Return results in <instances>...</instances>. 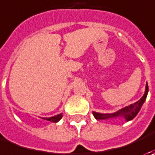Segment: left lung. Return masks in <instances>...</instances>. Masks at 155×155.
I'll list each match as a JSON object with an SVG mask.
<instances>
[{"label": "left lung", "instance_id": "obj_1", "mask_svg": "<svg viewBox=\"0 0 155 155\" xmlns=\"http://www.w3.org/2000/svg\"><path fill=\"white\" fill-rule=\"evenodd\" d=\"M147 92H148V86H147V83L146 90H145V93H144L143 97L136 103L130 104L129 106H127V107L118 110L115 113H112V114H101V113H97V112L93 111V116H95V118L97 120H105V119H110V118H115V117H123V118H125V120L127 122H128V121L134 119L136 115L138 114V112L140 111L142 104L146 100Z\"/></svg>", "mask_w": 155, "mask_h": 155}]
</instances>
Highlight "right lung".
I'll use <instances>...</instances> for the list:
<instances>
[{"instance_id": "1", "label": "right lung", "mask_w": 155, "mask_h": 155, "mask_svg": "<svg viewBox=\"0 0 155 155\" xmlns=\"http://www.w3.org/2000/svg\"><path fill=\"white\" fill-rule=\"evenodd\" d=\"M61 118H62V114H59V115H58V116H52V117H48V118H46V117H42L43 120H45V121H48V122H58Z\"/></svg>"}]
</instances>
